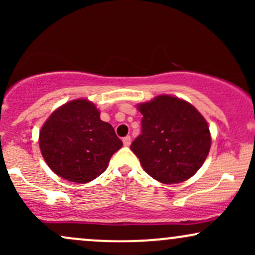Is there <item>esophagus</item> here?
Instances as JSON below:
<instances>
[{
  "label": "esophagus",
  "mask_w": 255,
  "mask_h": 255,
  "mask_svg": "<svg viewBox=\"0 0 255 255\" xmlns=\"http://www.w3.org/2000/svg\"><path fill=\"white\" fill-rule=\"evenodd\" d=\"M122 141H124V145L125 146H129L130 145V136L129 135L125 136L124 139H122Z\"/></svg>",
  "instance_id": "34e87169"
}]
</instances>
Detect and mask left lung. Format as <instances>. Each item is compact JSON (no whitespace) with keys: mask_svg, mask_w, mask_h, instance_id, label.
I'll return each mask as SVG.
<instances>
[{"mask_svg":"<svg viewBox=\"0 0 255 255\" xmlns=\"http://www.w3.org/2000/svg\"><path fill=\"white\" fill-rule=\"evenodd\" d=\"M141 134L130 150L144 170L164 184L188 180L204 164L211 134L206 120L188 102L169 95L140 103Z\"/></svg>","mask_w":255,"mask_h":255,"instance_id":"8db88e82","label":"left lung"}]
</instances>
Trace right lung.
I'll use <instances>...</instances> for the list:
<instances>
[{
  "mask_svg": "<svg viewBox=\"0 0 255 255\" xmlns=\"http://www.w3.org/2000/svg\"><path fill=\"white\" fill-rule=\"evenodd\" d=\"M122 145L113 126L102 121L97 107L87 99L63 104L39 131L40 152L49 168L77 183H87L103 174Z\"/></svg>",
  "mask_w": 255,
  "mask_h": 255,
  "instance_id": "1",
  "label": "right lung"
}]
</instances>
